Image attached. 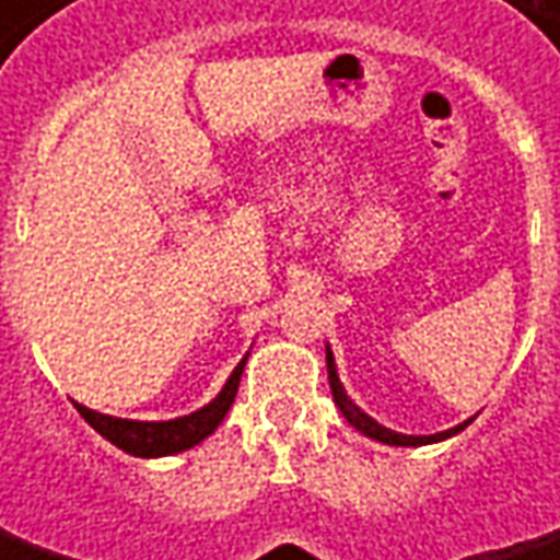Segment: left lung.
I'll return each instance as SVG.
<instances>
[{"instance_id":"obj_1","label":"left lung","mask_w":560,"mask_h":560,"mask_svg":"<svg viewBox=\"0 0 560 560\" xmlns=\"http://www.w3.org/2000/svg\"><path fill=\"white\" fill-rule=\"evenodd\" d=\"M327 374H330V393H334L336 408L342 411V418L349 420L358 433H364V436H371V440H376V442H386V445H430V442L448 440V436L462 433L464 427L474 420V418L464 420V423H458V427H452V430H442V433H433V436H405V433H396V430H389V427L376 423L371 415H364L355 401L346 396V389H342V383H339V374H336V361H334V352H330V346H327Z\"/></svg>"}]
</instances>
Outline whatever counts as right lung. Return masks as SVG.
<instances>
[{
  "label": "right lung",
  "mask_w": 560,
  "mask_h": 560,
  "mask_svg": "<svg viewBox=\"0 0 560 560\" xmlns=\"http://www.w3.org/2000/svg\"><path fill=\"white\" fill-rule=\"evenodd\" d=\"M246 368V358L233 368V374L224 383V389L211 398L205 408L184 415V418L174 420H127V418H112V415H98L86 405H77V411L83 415V420L96 430L98 436L124 448L127 455H137V458H162V455H177L186 452L192 445H199L205 436H211L221 420L230 411L236 389H240V376Z\"/></svg>",
  "instance_id": "obj_1"
}]
</instances>
